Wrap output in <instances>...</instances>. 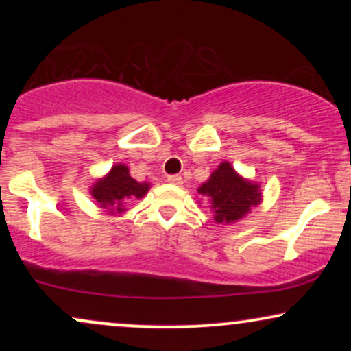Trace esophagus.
Returning <instances> with one entry per match:
<instances>
[{
  "label": "esophagus",
  "mask_w": 351,
  "mask_h": 351,
  "mask_svg": "<svg viewBox=\"0 0 351 351\" xmlns=\"http://www.w3.org/2000/svg\"><path fill=\"white\" fill-rule=\"evenodd\" d=\"M168 181H170L171 184H176V186H181V184H183V178H181L180 175H170L168 176Z\"/></svg>",
  "instance_id": "1"
}]
</instances>
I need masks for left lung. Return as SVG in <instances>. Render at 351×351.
Masks as SVG:
<instances>
[{"label":"left lung","instance_id":"left-lung-1","mask_svg":"<svg viewBox=\"0 0 351 351\" xmlns=\"http://www.w3.org/2000/svg\"><path fill=\"white\" fill-rule=\"evenodd\" d=\"M199 196L208 199L217 224H232L263 203L261 184L234 170L229 162L219 163L211 176L198 188Z\"/></svg>","mask_w":351,"mask_h":351}]
</instances>
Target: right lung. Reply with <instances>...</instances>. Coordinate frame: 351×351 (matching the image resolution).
Masks as SVG:
<instances>
[{"label":"right lung","instance_id":"1","mask_svg":"<svg viewBox=\"0 0 351 351\" xmlns=\"http://www.w3.org/2000/svg\"><path fill=\"white\" fill-rule=\"evenodd\" d=\"M150 189V183H140L130 176L127 165L117 163L107 175L94 181L90 186V196L97 201L100 208L107 209L110 215H123L125 203L128 199H140Z\"/></svg>","mask_w":351,"mask_h":351}]
</instances>
